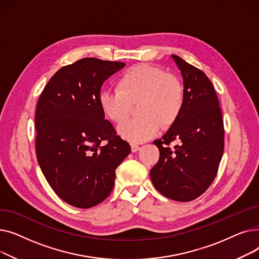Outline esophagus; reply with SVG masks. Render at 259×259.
<instances>
[{"instance_id": "obj_1", "label": "esophagus", "mask_w": 259, "mask_h": 259, "mask_svg": "<svg viewBox=\"0 0 259 259\" xmlns=\"http://www.w3.org/2000/svg\"><path fill=\"white\" fill-rule=\"evenodd\" d=\"M130 146H131V151H132V152H137V151L139 150V149H140L139 145L134 144V143H131V144H130Z\"/></svg>"}]
</instances>
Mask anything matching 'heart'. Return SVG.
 Wrapping results in <instances>:
<instances>
[{"mask_svg":"<svg viewBox=\"0 0 259 259\" xmlns=\"http://www.w3.org/2000/svg\"><path fill=\"white\" fill-rule=\"evenodd\" d=\"M185 86L159 67L141 64L131 67L116 83V90H102L99 106L116 124L125 121L138 105L139 117L118 127V134L132 143H142L157 133L160 125L169 128L179 119L185 106Z\"/></svg>","mask_w":259,"mask_h":259,"instance_id":"heart-1","label":"heart"}]
</instances>
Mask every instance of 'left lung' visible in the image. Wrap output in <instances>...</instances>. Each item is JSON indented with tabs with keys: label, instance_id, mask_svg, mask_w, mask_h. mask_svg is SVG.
Here are the masks:
<instances>
[{
	"label": "left lung",
	"instance_id": "obj_1",
	"mask_svg": "<svg viewBox=\"0 0 259 259\" xmlns=\"http://www.w3.org/2000/svg\"><path fill=\"white\" fill-rule=\"evenodd\" d=\"M172 59L184 79L185 106L162 139L153 142L159 159L150 178L160 194L190 201L205 192L217 174L224 153V120L208 76L178 56L172 54Z\"/></svg>",
	"mask_w": 259,
	"mask_h": 259
}]
</instances>
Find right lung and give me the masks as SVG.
<instances>
[{"mask_svg": "<svg viewBox=\"0 0 259 259\" xmlns=\"http://www.w3.org/2000/svg\"><path fill=\"white\" fill-rule=\"evenodd\" d=\"M125 65L78 60L58 70L37 101V162L53 191L73 207L87 209L105 200L115 169L131 151L98 102L104 81Z\"/></svg>", "mask_w": 259, "mask_h": 259, "instance_id": "right-lung-1", "label": "right lung"}]
</instances>
